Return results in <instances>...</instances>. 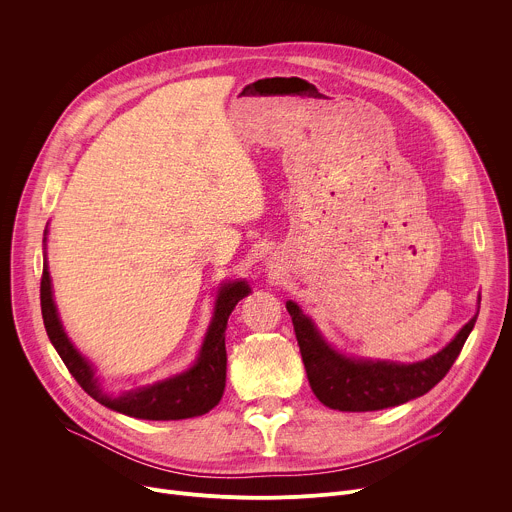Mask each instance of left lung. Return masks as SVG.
Wrapping results in <instances>:
<instances>
[{
  "label": "left lung",
  "mask_w": 512,
  "mask_h": 512,
  "mask_svg": "<svg viewBox=\"0 0 512 512\" xmlns=\"http://www.w3.org/2000/svg\"><path fill=\"white\" fill-rule=\"evenodd\" d=\"M285 308L291 322H294L314 395L326 407L338 411H379L425 395L448 375L478 318L476 312L474 318L456 334V338L437 354L419 362L403 364L389 360L348 358L336 352L322 338L314 322L300 310L298 304L287 302Z\"/></svg>",
  "instance_id": "1"
}]
</instances>
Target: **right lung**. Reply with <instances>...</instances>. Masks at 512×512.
Instances as JSON below:
<instances>
[{
	"mask_svg": "<svg viewBox=\"0 0 512 512\" xmlns=\"http://www.w3.org/2000/svg\"><path fill=\"white\" fill-rule=\"evenodd\" d=\"M46 235L48 231H44V245H46ZM249 291L251 287L245 281L223 283L221 291H218L214 316L204 336L198 358L186 373H180L172 379L160 381L150 387H139V389L127 391L119 397H111L103 393L89 360L75 346H72V342L64 334V328L60 324V318L52 300V283H50L46 255H44L42 281H40V306H42L44 328L52 346L60 354L70 375L75 377L77 383L85 389V393H89L101 405L113 411H119L123 415L137 417V419L168 421V419H188V417L204 415L214 405H218V401H221L225 393V381H227V348H225L227 322L235 306L245 296H249Z\"/></svg>",
	"mask_w": 512,
	"mask_h": 512,
	"instance_id": "1",
	"label": "right lung"
}]
</instances>
